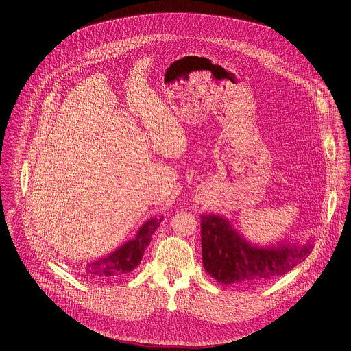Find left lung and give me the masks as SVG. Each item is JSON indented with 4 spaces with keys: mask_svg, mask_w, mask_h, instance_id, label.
I'll list each match as a JSON object with an SVG mask.
<instances>
[{
    "mask_svg": "<svg viewBox=\"0 0 351 351\" xmlns=\"http://www.w3.org/2000/svg\"><path fill=\"white\" fill-rule=\"evenodd\" d=\"M202 259L205 270L219 283L262 285L286 274L310 254L302 247L257 249L246 243L228 220L215 215L200 216Z\"/></svg>",
    "mask_w": 351,
    "mask_h": 351,
    "instance_id": "left-lung-1",
    "label": "left lung"
}]
</instances>
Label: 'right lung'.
<instances>
[{"label":"right lung","mask_w":351,"mask_h":351,"mask_svg":"<svg viewBox=\"0 0 351 351\" xmlns=\"http://www.w3.org/2000/svg\"><path fill=\"white\" fill-rule=\"evenodd\" d=\"M162 219V216L151 219L149 222H146L141 228L136 239L129 241L114 253L104 257V259L80 267V273L86 279H109L119 278V276L132 271L141 263L143 250L149 245L151 236L159 228Z\"/></svg>","instance_id":"add662e5"}]
</instances>
